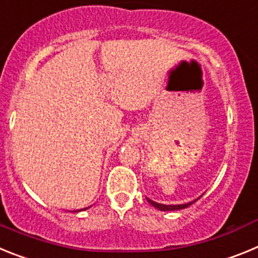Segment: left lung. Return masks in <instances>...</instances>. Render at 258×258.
I'll return each instance as SVG.
<instances>
[{
  "mask_svg": "<svg viewBox=\"0 0 258 258\" xmlns=\"http://www.w3.org/2000/svg\"><path fill=\"white\" fill-rule=\"evenodd\" d=\"M147 202H149L150 204H151V206H154L155 208H157V209H160V211L165 212V211H179V209L187 208V207L191 206L192 203H195V200H194V202H191V203H187V204H178V206H165V204H160V203L154 202V200L149 199V198H147Z\"/></svg>",
  "mask_w": 258,
  "mask_h": 258,
  "instance_id": "1",
  "label": "left lung"
}]
</instances>
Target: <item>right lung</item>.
<instances>
[{
	"mask_svg": "<svg viewBox=\"0 0 258 258\" xmlns=\"http://www.w3.org/2000/svg\"><path fill=\"white\" fill-rule=\"evenodd\" d=\"M80 211H83V209H80ZM76 212H79V211H76Z\"/></svg>",
	"mask_w": 258,
	"mask_h": 258,
	"instance_id": "1",
	"label": "right lung"
}]
</instances>
